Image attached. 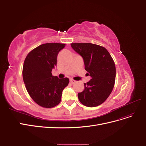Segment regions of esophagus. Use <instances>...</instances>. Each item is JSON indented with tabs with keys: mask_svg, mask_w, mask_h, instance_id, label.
I'll return each instance as SVG.
<instances>
[{
	"mask_svg": "<svg viewBox=\"0 0 146 146\" xmlns=\"http://www.w3.org/2000/svg\"><path fill=\"white\" fill-rule=\"evenodd\" d=\"M70 82L73 84V83H74L75 82H76V81H75L74 80H73L72 78H70Z\"/></svg>",
	"mask_w": 146,
	"mask_h": 146,
	"instance_id": "esophagus-1",
	"label": "esophagus"
}]
</instances>
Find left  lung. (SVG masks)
<instances>
[{
    "label": "left lung",
    "mask_w": 146,
    "mask_h": 146,
    "mask_svg": "<svg viewBox=\"0 0 146 146\" xmlns=\"http://www.w3.org/2000/svg\"><path fill=\"white\" fill-rule=\"evenodd\" d=\"M73 49L80 55L85 69L91 79L84 83L85 89L78 94L80 102L88 107H97L111 94L116 79V67L111 56L102 46L92 43H72Z\"/></svg>",
    "instance_id": "1"
}]
</instances>
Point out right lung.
Here are the masks:
<instances>
[{"instance_id":"add662e5","label":"right lung","mask_w":146,"mask_h":146,"mask_svg":"<svg viewBox=\"0 0 146 146\" xmlns=\"http://www.w3.org/2000/svg\"><path fill=\"white\" fill-rule=\"evenodd\" d=\"M65 44L46 43L30 52L25 59L23 77L28 93L35 102L44 108L58 105L62 92L69 84V78L53 76L57 56Z\"/></svg>"}]
</instances>
